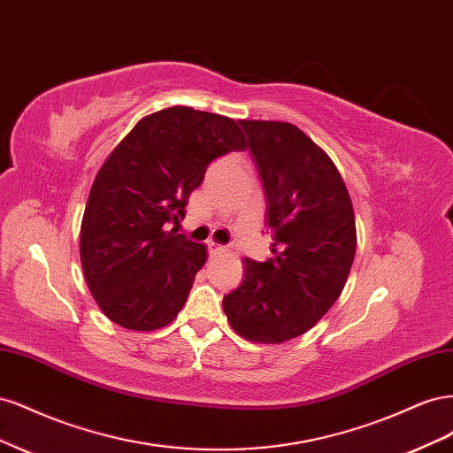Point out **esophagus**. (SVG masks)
<instances>
[{"mask_svg": "<svg viewBox=\"0 0 453 453\" xmlns=\"http://www.w3.org/2000/svg\"><path fill=\"white\" fill-rule=\"evenodd\" d=\"M208 251H210V255H219V253L226 251V248H223V245H219L215 242H208Z\"/></svg>", "mask_w": 453, "mask_h": 453, "instance_id": "34e87169", "label": "esophagus"}]
</instances>
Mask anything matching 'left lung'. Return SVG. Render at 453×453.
Here are the masks:
<instances>
[{"label":"left lung","mask_w":453,"mask_h":453,"mask_svg":"<svg viewBox=\"0 0 453 453\" xmlns=\"http://www.w3.org/2000/svg\"><path fill=\"white\" fill-rule=\"evenodd\" d=\"M248 134L273 230L265 263L245 258V278L223 298L234 331L258 344L304 334L336 303L357 234L344 180L325 150L291 122L240 120Z\"/></svg>","instance_id":"8db88e82"}]
</instances>
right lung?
I'll use <instances>...</instances> for the list:
<instances>
[{"label":"right lung","mask_w":453,"mask_h":453,"mask_svg":"<svg viewBox=\"0 0 453 453\" xmlns=\"http://www.w3.org/2000/svg\"><path fill=\"white\" fill-rule=\"evenodd\" d=\"M245 147L238 122L177 105L143 117L107 157L81 223V263L113 323L155 331L181 311L208 251L168 226L210 162Z\"/></svg>","instance_id":"add662e5"}]
</instances>
